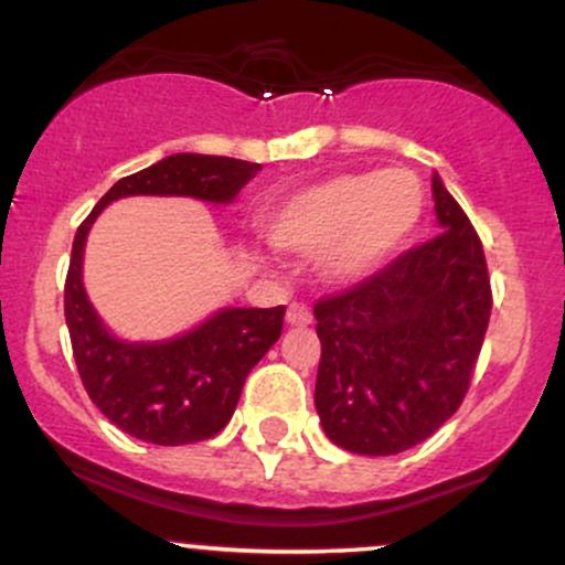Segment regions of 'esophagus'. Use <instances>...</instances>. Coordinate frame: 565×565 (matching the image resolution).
Here are the masks:
<instances>
[{
	"label": "esophagus",
	"mask_w": 565,
	"mask_h": 565,
	"mask_svg": "<svg viewBox=\"0 0 565 565\" xmlns=\"http://www.w3.org/2000/svg\"><path fill=\"white\" fill-rule=\"evenodd\" d=\"M287 322L298 324V328H306V324L313 322L311 308H308L306 302H292V306L287 308Z\"/></svg>",
	"instance_id": "obj_1"
}]
</instances>
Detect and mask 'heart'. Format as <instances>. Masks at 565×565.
Listing matches in <instances>:
<instances>
[{"label": "heart", "instance_id": "1", "mask_svg": "<svg viewBox=\"0 0 565 565\" xmlns=\"http://www.w3.org/2000/svg\"><path fill=\"white\" fill-rule=\"evenodd\" d=\"M425 213V186L414 170L343 173L289 194L267 213L273 246L319 257L332 281H358L403 246Z\"/></svg>", "mask_w": 565, "mask_h": 565}]
</instances>
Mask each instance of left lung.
<instances>
[{
  "instance_id": "1",
  "label": "left lung",
  "mask_w": 565,
  "mask_h": 565,
  "mask_svg": "<svg viewBox=\"0 0 565 565\" xmlns=\"http://www.w3.org/2000/svg\"><path fill=\"white\" fill-rule=\"evenodd\" d=\"M444 233L313 306L317 412L354 455L417 447L460 408L492 311L482 241L433 175Z\"/></svg>"
}]
</instances>
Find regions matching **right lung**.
I'll list each match as a JSON object with an SVG mask.
<instances>
[{
  "label": "right lung",
  "instance_id": "add662e5",
  "mask_svg": "<svg viewBox=\"0 0 565 565\" xmlns=\"http://www.w3.org/2000/svg\"><path fill=\"white\" fill-rule=\"evenodd\" d=\"M259 170L257 162L243 159L173 153L113 183L75 233L64 281V319L75 365L94 406L140 441L178 447L216 436L233 419L248 371L281 335L287 308H224L173 341H118L97 317L81 281L88 230L105 205L132 194L233 203Z\"/></svg>",
  "mask_w": 565,
  "mask_h": 565
}]
</instances>
